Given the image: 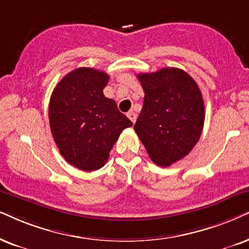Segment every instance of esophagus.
Here are the masks:
<instances>
[{"label": "esophagus", "mask_w": 249, "mask_h": 249, "mask_svg": "<svg viewBox=\"0 0 249 249\" xmlns=\"http://www.w3.org/2000/svg\"><path fill=\"white\" fill-rule=\"evenodd\" d=\"M127 117L131 119L132 123H135V121H137V115H135V112H133V111L127 112Z\"/></svg>", "instance_id": "esophagus-1"}]
</instances>
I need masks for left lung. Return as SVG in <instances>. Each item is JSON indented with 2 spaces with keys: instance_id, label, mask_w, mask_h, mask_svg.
<instances>
[{
  "instance_id": "8db88e82",
  "label": "left lung",
  "mask_w": 249,
  "mask_h": 249,
  "mask_svg": "<svg viewBox=\"0 0 249 249\" xmlns=\"http://www.w3.org/2000/svg\"><path fill=\"white\" fill-rule=\"evenodd\" d=\"M143 88V106L134 131L150 160L170 166L193 149L202 133L204 103L187 72L164 68L137 75Z\"/></svg>"
}]
</instances>
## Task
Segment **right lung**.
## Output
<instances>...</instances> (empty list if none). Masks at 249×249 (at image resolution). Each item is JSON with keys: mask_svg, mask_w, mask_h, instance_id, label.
I'll return each mask as SVG.
<instances>
[{"mask_svg": "<svg viewBox=\"0 0 249 249\" xmlns=\"http://www.w3.org/2000/svg\"><path fill=\"white\" fill-rule=\"evenodd\" d=\"M109 75L78 68L56 85L49 102V124L65 161L83 171H95L109 159L119 134L132 122L103 94Z\"/></svg>", "mask_w": 249, "mask_h": 249, "instance_id": "obj_1", "label": "right lung"}]
</instances>
